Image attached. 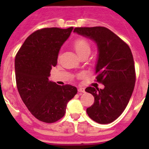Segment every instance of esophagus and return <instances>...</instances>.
Instances as JSON below:
<instances>
[{
	"mask_svg": "<svg viewBox=\"0 0 149 149\" xmlns=\"http://www.w3.org/2000/svg\"><path fill=\"white\" fill-rule=\"evenodd\" d=\"M78 92H79V93H85V89L83 88V87H79L78 88Z\"/></svg>",
	"mask_w": 149,
	"mask_h": 149,
	"instance_id": "obj_1",
	"label": "esophagus"
}]
</instances>
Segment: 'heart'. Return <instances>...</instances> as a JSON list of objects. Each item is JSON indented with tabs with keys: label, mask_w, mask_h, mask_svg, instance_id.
Segmentation results:
<instances>
[{
	"label": "heart",
	"mask_w": 149,
	"mask_h": 149,
	"mask_svg": "<svg viewBox=\"0 0 149 149\" xmlns=\"http://www.w3.org/2000/svg\"><path fill=\"white\" fill-rule=\"evenodd\" d=\"M73 48L79 56L86 52L91 51V47H90L88 42L83 38H77L74 41Z\"/></svg>",
	"instance_id": "heart-1"
}]
</instances>
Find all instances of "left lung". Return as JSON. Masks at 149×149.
<instances>
[{
  "label": "left lung",
  "mask_w": 149,
  "mask_h": 149,
  "mask_svg": "<svg viewBox=\"0 0 149 149\" xmlns=\"http://www.w3.org/2000/svg\"><path fill=\"white\" fill-rule=\"evenodd\" d=\"M74 32L94 41L98 57L95 71L97 81L104 89L86 87L94 97V103L86 113L99 124L113 122L126 108L135 84V69L129 46L105 27L75 28Z\"/></svg>",
  "instance_id": "8db88e82"
}]
</instances>
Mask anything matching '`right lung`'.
<instances>
[{
	"mask_svg": "<svg viewBox=\"0 0 149 149\" xmlns=\"http://www.w3.org/2000/svg\"><path fill=\"white\" fill-rule=\"evenodd\" d=\"M73 28H45L30 35L15 56L16 84L21 98L38 120L53 123L64 116L68 102L77 89L49 80L57 64L58 52Z\"/></svg>",
	"mask_w": 149,
	"mask_h": 149,
	"instance_id": "1",
	"label": "right lung"
}]
</instances>
